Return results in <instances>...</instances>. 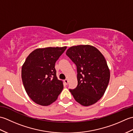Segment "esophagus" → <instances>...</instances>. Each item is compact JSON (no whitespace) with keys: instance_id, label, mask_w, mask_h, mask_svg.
<instances>
[{"instance_id":"esophagus-1","label":"esophagus","mask_w":133,"mask_h":133,"mask_svg":"<svg viewBox=\"0 0 133 133\" xmlns=\"http://www.w3.org/2000/svg\"><path fill=\"white\" fill-rule=\"evenodd\" d=\"M64 82L65 84H66V85H67V84H68V82H69L68 79H66L64 80Z\"/></svg>"}]
</instances>
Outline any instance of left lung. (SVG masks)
<instances>
[{
	"label": "left lung",
	"instance_id": "obj_1",
	"mask_svg": "<svg viewBox=\"0 0 133 133\" xmlns=\"http://www.w3.org/2000/svg\"><path fill=\"white\" fill-rule=\"evenodd\" d=\"M66 55L77 66L78 85L69 89L75 101L84 106L95 103L102 97L110 80L105 58L95 47L79 45L70 47Z\"/></svg>",
	"mask_w": 133,
	"mask_h": 133
}]
</instances>
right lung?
Segmentation results:
<instances>
[{
  "instance_id": "right-lung-1",
  "label": "right lung",
  "mask_w": 133,
  "mask_h": 133,
  "mask_svg": "<svg viewBox=\"0 0 133 133\" xmlns=\"http://www.w3.org/2000/svg\"><path fill=\"white\" fill-rule=\"evenodd\" d=\"M67 47L38 49L27 56L22 68L25 90L35 103L48 106L57 99L63 89L55 64Z\"/></svg>"
}]
</instances>
